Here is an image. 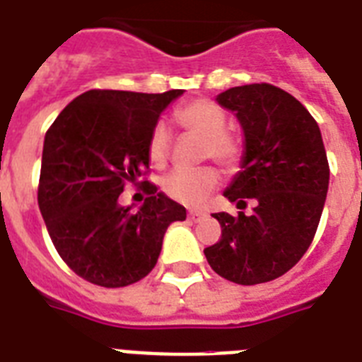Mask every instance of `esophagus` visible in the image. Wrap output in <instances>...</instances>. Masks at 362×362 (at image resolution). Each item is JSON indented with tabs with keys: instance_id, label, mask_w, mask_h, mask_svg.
Returning <instances> with one entry per match:
<instances>
[{
	"instance_id": "1",
	"label": "esophagus",
	"mask_w": 362,
	"mask_h": 362,
	"mask_svg": "<svg viewBox=\"0 0 362 362\" xmlns=\"http://www.w3.org/2000/svg\"><path fill=\"white\" fill-rule=\"evenodd\" d=\"M205 216H207V213H203V211H196V209L188 213V218H190V220H194V222H198V220H202V218H205Z\"/></svg>"
}]
</instances>
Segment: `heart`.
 <instances>
[{"mask_svg":"<svg viewBox=\"0 0 362 362\" xmlns=\"http://www.w3.org/2000/svg\"><path fill=\"white\" fill-rule=\"evenodd\" d=\"M183 131L203 139V153L223 166L237 164L242 155L240 140L228 133V116L222 107L211 100H192L179 107L174 115ZM172 148V133L163 122L153 125L148 139L149 160L160 166L168 160ZM220 185V175L214 168H202L196 172L175 170L164 177V192L185 205H202Z\"/></svg>","mask_w":362,"mask_h":362,"instance_id":"b5f03b06","label":"heart"}]
</instances>
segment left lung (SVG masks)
Masks as SVG:
<instances>
[{
  "label": "left lung",
  "instance_id": "8db88e82",
  "mask_svg": "<svg viewBox=\"0 0 362 362\" xmlns=\"http://www.w3.org/2000/svg\"><path fill=\"white\" fill-rule=\"evenodd\" d=\"M244 133L240 172L223 196L246 209L213 214L222 238L203 250L218 276L238 285L281 277L315 238L324 211L329 164L320 127L294 95L268 83L233 86L216 95Z\"/></svg>",
  "mask_w": 362,
  "mask_h": 362
}]
</instances>
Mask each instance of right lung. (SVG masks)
I'll return each instance as SVG.
<instances>
[{
	"label": "right lung",
	"mask_w": 362,
	"mask_h": 362,
	"mask_svg": "<svg viewBox=\"0 0 362 362\" xmlns=\"http://www.w3.org/2000/svg\"><path fill=\"white\" fill-rule=\"evenodd\" d=\"M183 92L88 90L47 129L38 207L62 261L86 281L107 288L140 281L157 264L170 223L187 218L148 181L139 211L118 202L149 168V133Z\"/></svg>",
	"instance_id": "obj_1"
}]
</instances>
